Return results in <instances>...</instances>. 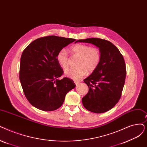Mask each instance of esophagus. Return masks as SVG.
Here are the masks:
<instances>
[{"instance_id":"esophagus-1","label":"esophagus","mask_w":147,"mask_h":147,"mask_svg":"<svg viewBox=\"0 0 147 147\" xmlns=\"http://www.w3.org/2000/svg\"><path fill=\"white\" fill-rule=\"evenodd\" d=\"M79 82H80L79 81H76V80L74 81V83H75V84H76V85H78L79 84Z\"/></svg>"}]
</instances>
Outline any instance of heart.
I'll use <instances>...</instances> for the list:
<instances>
[{
	"mask_svg": "<svg viewBox=\"0 0 147 147\" xmlns=\"http://www.w3.org/2000/svg\"><path fill=\"white\" fill-rule=\"evenodd\" d=\"M74 55L80 57L78 68L66 70L65 74L73 80H79L86 74L92 73L98 67L101 60V52L98 47H91L88 44H77L71 48ZM56 59L59 65L66 69L69 65V58L65 49H61L57 53Z\"/></svg>",
	"mask_w": 147,
	"mask_h": 147,
	"instance_id": "b5f03b06",
	"label": "heart"
}]
</instances>
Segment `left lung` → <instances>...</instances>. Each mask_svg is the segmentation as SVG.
Segmentation results:
<instances>
[{
	"mask_svg": "<svg viewBox=\"0 0 147 147\" xmlns=\"http://www.w3.org/2000/svg\"><path fill=\"white\" fill-rule=\"evenodd\" d=\"M76 42L91 43L100 50L98 67L84 79L89 91L82 98V103L89 111L106 112L115 106L121 97L127 73L124 59L118 48L107 40L92 38Z\"/></svg>",
	"mask_w": 147,
	"mask_h": 147,
	"instance_id": "1",
	"label": "left lung"
}]
</instances>
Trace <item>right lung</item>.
<instances>
[{"mask_svg": "<svg viewBox=\"0 0 147 147\" xmlns=\"http://www.w3.org/2000/svg\"><path fill=\"white\" fill-rule=\"evenodd\" d=\"M74 41L73 38L46 36L34 40L23 50L19 78L25 97L37 109H58L67 92L75 88L71 79H58L63 71L56 59L59 51Z\"/></svg>", "mask_w": 147, "mask_h": 147, "instance_id": "obj_1", "label": "right lung"}]
</instances>
